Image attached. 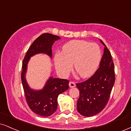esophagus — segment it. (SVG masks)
Returning a JSON list of instances; mask_svg holds the SVG:
<instances>
[{
  "mask_svg": "<svg viewBox=\"0 0 131 131\" xmlns=\"http://www.w3.org/2000/svg\"><path fill=\"white\" fill-rule=\"evenodd\" d=\"M75 83H74L73 81H70L69 82V87L71 88H75Z\"/></svg>",
  "mask_w": 131,
  "mask_h": 131,
  "instance_id": "1",
  "label": "esophagus"
}]
</instances>
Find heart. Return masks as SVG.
I'll list each match as a JSON object with an SVG mask.
<instances>
[{"label": "heart", "mask_w": 131, "mask_h": 131, "mask_svg": "<svg viewBox=\"0 0 131 131\" xmlns=\"http://www.w3.org/2000/svg\"><path fill=\"white\" fill-rule=\"evenodd\" d=\"M101 59V51L97 43L82 40L66 43L62 52L54 54V62L59 75H68L74 64V69L80 77H90L97 69Z\"/></svg>", "instance_id": "b5f03b06"}]
</instances>
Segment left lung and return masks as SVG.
<instances>
[{
  "label": "left lung",
  "instance_id": "1",
  "mask_svg": "<svg viewBox=\"0 0 131 131\" xmlns=\"http://www.w3.org/2000/svg\"><path fill=\"white\" fill-rule=\"evenodd\" d=\"M100 41L104 48L99 68L88 80L76 84L80 90L77 111L84 117H92L103 110L115 83L114 64L111 52L104 43Z\"/></svg>",
  "mask_w": 131,
  "mask_h": 131
}]
</instances>
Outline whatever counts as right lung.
I'll list each match as a JSON object with an SVG mask.
<instances>
[{
	"mask_svg": "<svg viewBox=\"0 0 131 131\" xmlns=\"http://www.w3.org/2000/svg\"><path fill=\"white\" fill-rule=\"evenodd\" d=\"M59 36L50 33H43L33 42L27 51L22 67L21 80L25 98L29 107L34 113L42 117H49L58 107V95L69 89V80L50 77L43 89L34 90L27 82V65L30 58L39 53H44L51 58L52 47L54 42L60 39Z\"/></svg>",
	"mask_w": 131,
	"mask_h": 131,
	"instance_id": "add662e5",
	"label": "right lung"
}]
</instances>
